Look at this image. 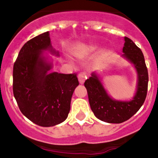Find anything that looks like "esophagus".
<instances>
[{"label": "esophagus", "instance_id": "esophagus-1", "mask_svg": "<svg viewBox=\"0 0 158 158\" xmlns=\"http://www.w3.org/2000/svg\"><path fill=\"white\" fill-rule=\"evenodd\" d=\"M86 79H87V76H86V74H85V73H80L79 75H78V79H79V82L80 84H83Z\"/></svg>", "mask_w": 158, "mask_h": 158}]
</instances>
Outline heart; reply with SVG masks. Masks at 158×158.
<instances>
[{"label":"heart","mask_w":158,"mask_h":158,"mask_svg":"<svg viewBox=\"0 0 158 158\" xmlns=\"http://www.w3.org/2000/svg\"><path fill=\"white\" fill-rule=\"evenodd\" d=\"M96 48H97L96 45H95V44H90V45H88L87 47H85L84 51H85V52H92V51H94L95 49H96Z\"/></svg>","instance_id":"heart-1"}]
</instances>
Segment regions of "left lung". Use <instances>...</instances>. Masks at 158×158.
Listing matches in <instances>:
<instances>
[{"mask_svg":"<svg viewBox=\"0 0 158 158\" xmlns=\"http://www.w3.org/2000/svg\"><path fill=\"white\" fill-rule=\"evenodd\" d=\"M122 50V56L134 65L138 74L137 91L131 100L118 101L111 98L95 73H92L84 83L94 114L108 123L119 124L128 120L142 106L147 96L148 73L142 51L126 36Z\"/></svg>","mask_w":158,"mask_h":158,"instance_id":"left-lung-1","label":"left lung"}]
</instances>
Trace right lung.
I'll return each instance as SVG.
<instances>
[{
  "mask_svg": "<svg viewBox=\"0 0 158 158\" xmlns=\"http://www.w3.org/2000/svg\"><path fill=\"white\" fill-rule=\"evenodd\" d=\"M51 45L49 32L30 40L23 46L14 64L13 92L20 111L42 127L64 122L70 110L72 95L79 81L76 73H49L52 65L44 56Z\"/></svg>",
  "mask_w": 158,
  "mask_h": 158,
  "instance_id": "obj_1",
  "label": "right lung"
}]
</instances>
